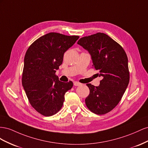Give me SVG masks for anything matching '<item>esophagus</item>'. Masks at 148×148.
I'll use <instances>...</instances> for the list:
<instances>
[{"instance_id": "obj_1", "label": "esophagus", "mask_w": 148, "mask_h": 148, "mask_svg": "<svg viewBox=\"0 0 148 148\" xmlns=\"http://www.w3.org/2000/svg\"><path fill=\"white\" fill-rule=\"evenodd\" d=\"M81 85V83H79L78 82H74V86H79Z\"/></svg>"}]
</instances>
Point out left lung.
<instances>
[{"instance_id": "8db88e82", "label": "left lung", "mask_w": 148, "mask_h": 148, "mask_svg": "<svg viewBox=\"0 0 148 148\" xmlns=\"http://www.w3.org/2000/svg\"><path fill=\"white\" fill-rule=\"evenodd\" d=\"M77 44L88 51L92 66L102 78L99 86L87 84L90 94L85 100L86 104L92 112L103 115L116 106L128 87L127 55L119 43L103 33L82 37Z\"/></svg>"}]
</instances>
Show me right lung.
<instances>
[{"mask_svg":"<svg viewBox=\"0 0 148 148\" xmlns=\"http://www.w3.org/2000/svg\"><path fill=\"white\" fill-rule=\"evenodd\" d=\"M79 38L49 33L33 42L25 54L22 86L32 106L45 116L60 110L64 94L73 86L72 81H60L55 73L64 53Z\"/></svg>","mask_w":148,"mask_h":148,"instance_id":"obj_1","label":"right lung"}]
</instances>
